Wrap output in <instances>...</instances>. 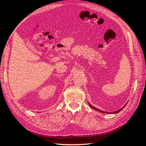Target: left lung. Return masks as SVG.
<instances>
[{"label":"left lung","mask_w":146,"mask_h":146,"mask_svg":"<svg viewBox=\"0 0 146 146\" xmlns=\"http://www.w3.org/2000/svg\"><path fill=\"white\" fill-rule=\"evenodd\" d=\"M89 105H90V107H91V108H92V109H94V110H98V111H100V112H101V113H112V114H114V113H119V111H121V110L124 108V107H125V105H126V104L123 106V107H122V108H121L120 110H117V111H115V112H113V113H108V112H105V111H102V110H99V109H98V108H95V107H94L93 106H92L90 103H89Z\"/></svg>","instance_id":"obj_1"}]
</instances>
